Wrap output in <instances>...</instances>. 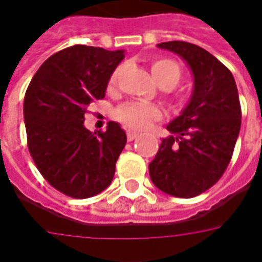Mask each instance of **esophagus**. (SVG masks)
<instances>
[{"instance_id":"esophagus-1","label":"esophagus","mask_w":262,"mask_h":262,"mask_svg":"<svg viewBox=\"0 0 262 262\" xmlns=\"http://www.w3.org/2000/svg\"><path fill=\"white\" fill-rule=\"evenodd\" d=\"M126 136H127V140L133 141L135 139H137V133H135V132L127 130V132H126Z\"/></svg>"}]
</instances>
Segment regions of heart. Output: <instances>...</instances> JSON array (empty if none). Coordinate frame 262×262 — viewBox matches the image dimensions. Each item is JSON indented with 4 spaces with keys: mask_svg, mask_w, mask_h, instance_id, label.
Wrapping results in <instances>:
<instances>
[{
    "mask_svg": "<svg viewBox=\"0 0 262 262\" xmlns=\"http://www.w3.org/2000/svg\"><path fill=\"white\" fill-rule=\"evenodd\" d=\"M151 73L156 82L164 89H170L180 80V68L175 61L168 59V58H158L151 62ZM119 69H116L112 73L108 89L114 90L116 86V79H118ZM161 114L160 108L141 102H127L121 105L115 112V118L122 122L126 127L133 129V130H144L152 122L160 121Z\"/></svg>",
    "mask_w": 262,
    "mask_h": 262,
    "instance_id": "1",
    "label": "heart"
}]
</instances>
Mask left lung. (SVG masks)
Wrapping results in <instances>:
<instances>
[{
	"mask_svg": "<svg viewBox=\"0 0 262 262\" xmlns=\"http://www.w3.org/2000/svg\"><path fill=\"white\" fill-rule=\"evenodd\" d=\"M190 67L194 92L182 115L166 129L148 165L152 183L166 194L191 199L207 191L229 165L242 125L237 87L232 72L204 48L187 41L161 42Z\"/></svg>",
	"mask_w": 262,
	"mask_h": 262,
	"instance_id": "obj_1",
	"label": "left lung"
}]
</instances>
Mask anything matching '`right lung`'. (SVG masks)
<instances>
[{
  "label": "right lung",
  "mask_w": 262,
  "mask_h": 262,
  "mask_svg": "<svg viewBox=\"0 0 262 262\" xmlns=\"http://www.w3.org/2000/svg\"><path fill=\"white\" fill-rule=\"evenodd\" d=\"M123 51L76 44L38 68L25 94L28 148L48 183L72 199H87L111 185L126 135L115 122L106 130L83 126L90 102L102 100Z\"/></svg>",
  "instance_id": "right-lung-1"
}]
</instances>
